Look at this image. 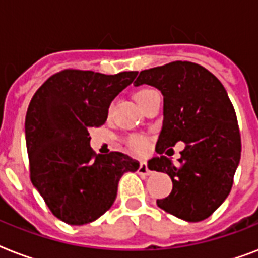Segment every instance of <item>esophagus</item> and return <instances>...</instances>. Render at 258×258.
I'll use <instances>...</instances> for the list:
<instances>
[{
    "label": "esophagus",
    "instance_id": "34e87169",
    "mask_svg": "<svg viewBox=\"0 0 258 258\" xmlns=\"http://www.w3.org/2000/svg\"><path fill=\"white\" fill-rule=\"evenodd\" d=\"M138 172H139V174L143 176L150 175V174H151V171H150V169H149V166H147V163H146V162H141L139 169H138Z\"/></svg>",
    "mask_w": 258,
    "mask_h": 258
}]
</instances>
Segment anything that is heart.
I'll list each match as a JSON object with an SVG mask.
<instances>
[{"mask_svg": "<svg viewBox=\"0 0 258 258\" xmlns=\"http://www.w3.org/2000/svg\"><path fill=\"white\" fill-rule=\"evenodd\" d=\"M154 93H157L154 89L151 88H141L138 89L135 92V100L138 101V104L143 105L146 101L149 100L150 97L153 96ZM125 143L128 146L130 149L135 151L138 154H145L149 149V139L143 135H130L127 139H125Z\"/></svg>", "mask_w": 258, "mask_h": 258, "instance_id": "1", "label": "heart"}]
</instances>
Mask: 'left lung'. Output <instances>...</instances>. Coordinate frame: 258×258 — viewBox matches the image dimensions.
<instances>
[{"label": "left lung", "instance_id": "8db88e82", "mask_svg": "<svg viewBox=\"0 0 258 258\" xmlns=\"http://www.w3.org/2000/svg\"><path fill=\"white\" fill-rule=\"evenodd\" d=\"M134 84H149L163 95L165 117L155 149L161 157L153 158L149 167L169 174L172 190L157 205L188 222L206 220L229 196L241 158L236 111L224 86L190 61L142 71ZM179 140L186 147L174 165L161 154Z\"/></svg>", "mask_w": 258, "mask_h": 258}]
</instances>
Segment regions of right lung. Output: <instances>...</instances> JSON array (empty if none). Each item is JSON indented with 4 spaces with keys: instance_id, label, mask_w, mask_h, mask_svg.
<instances>
[{
    "instance_id": "right-lung-1",
    "label": "right lung",
    "mask_w": 258,
    "mask_h": 258,
    "mask_svg": "<svg viewBox=\"0 0 258 258\" xmlns=\"http://www.w3.org/2000/svg\"><path fill=\"white\" fill-rule=\"evenodd\" d=\"M137 75L62 70L30 100L25 117L30 180L66 224L86 225L103 216L116 198L121 175L139 169L125 154L97 155L88 133L104 124L111 101Z\"/></svg>"
}]
</instances>
